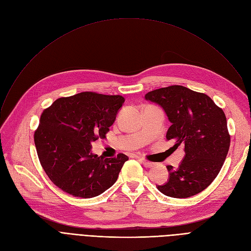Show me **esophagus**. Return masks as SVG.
Wrapping results in <instances>:
<instances>
[{
    "label": "esophagus",
    "instance_id": "1",
    "mask_svg": "<svg viewBox=\"0 0 251 251\" xmlns=\"http://www.w3.org/2000/svg\"><path fill=\"white\" fill-rule=\"evenodd\" d=\"M140 162H141V164H142L144 167H147V168H151V167H153V166H154V164H153V163L149 162V161L144 160V159H140Z\"/></svg>",
    "mask_w": 251,
    "mask_h": 251
}]
</instances>
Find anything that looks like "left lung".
<instances>
[{
  "instance_id": "8db88e82",
  "label": "left lung",
  "mask_w": 251,
  "mask_h": 251,
  "mask_svg": "<svg viewBox=\"0 0 251 251\" xmlns=\"http://www.w3.org/2000/svg\"><path fill=\"white\" fill-rule=\"evenodd\" d=\"M144 99L164 110L172 124L166 138L185 151L177 169L167 166L168 181L156 188L174 199L201 192L218 176L230 148L225 114L206 95L181 85L150 91Z\"/></svg>"
}]
</instances>
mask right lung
<instances>
[{"mask_svg":"<svg viewBox=\"0 0 251 251\" xmlns=\"http://www.w3.org/2000/svg\"><path fill=\"white\" fill-rule=\"evenodd\" d=\"M124 98L96 92L61 98L46 109L34 133L39 162L50 181L81 199L96 197L117 181L128 156L92 153L91 143L105 138Z\"/></svg>","mask_w":251,"mask_h":251,"instance_id":"obj_1","label":"right lung"}]
</instances>
